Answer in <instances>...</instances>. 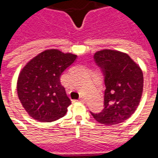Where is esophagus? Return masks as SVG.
<instances>
[{
  "instance_id": "esophagus-1",
  "label": "esophagus",
  "mask_w": 158,
  "mask_h": 158,
  "mask_svg": "<svg viewBox=\"0 0 158 158\" xmlns=\"http://www.w3.org/2000/svg\"><path fill=\"white\" fill-rule=\"evenodd\" d=\"M79 102H85L86 99H85V97H83V96H81V97H80V98H79Z\"/></svg>"
}]
</instances>
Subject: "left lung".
Here are the masks:
<instances>
[{"mask_svg":"<svg viewBox=\"0 0 158 158\" xmlns=\"http://www.w3.org/2000/svg\"><path fill=\"white\" fill-rule=\"evenodd\" d=\"M94 58L105 75L106 89L104 109L91 114L102 124L124 122L140 102L144 85L142 70L128 54L116 50L98 51Z\"/></svg>","mask_w":158,"mask_h":158,"instance_id":"obj_1","label":"left lung"}]
</instances>
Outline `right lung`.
Returning a JSON list of instances; mask_svg holds the SVG:
<instances>
[{
	"label": "right lung",
	"instance_id": "right-lung-1",
	"mask_svg": "<svg viewBox=\"0 0 158 158\" xmlns=\"http://www.w3.org/2000/svg\"><path fill=\"white\" fill-rule=\"evenodd\" d=\"M77 55L49 49L26 63L19 73L17 90L22 106L33 118L56 121L65 115L71 104L60 77Z\"/></svg>",
	"mask_w": 158,
	"mask_h": 158
}]
</instances>
